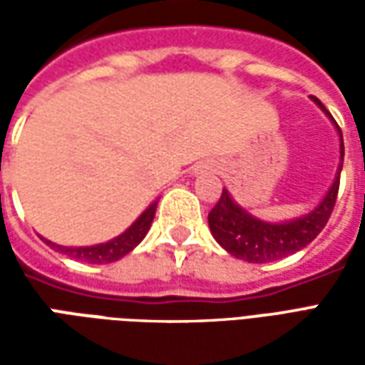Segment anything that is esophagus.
<instances>
[{"instance_id": "obj_1", "label": "esophagus", "mask_w": 365, "mask_h": 365, "mask_svg": "<svg viewBox=\"0 0 365 365\" xmlns=\"http://www.w3.org/2000/svg\"><path fill=\"white\" fill-rule=\"evenodd\" d=\"M203 170H213V166H199L197 168V174H199V172H203Z\"/></svg>"}]
</instances>
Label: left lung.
<instances>
[{"mask_svg": "<svg viewBox=\"0 0 365 365\" xmlns=\"http://www.w3.org/2000/svg\"><path fill=\"white\" fill-rule=\"evenodd\" d=\"M311 99L327 113V117L332 120V125L336 127L340 135V164H338L334 182L313 211L283 222L262 221L238 205L229 190H222L219 203L209 213V229L215 240L238 260L250 262V264L282 260L289 254L303 250L309 242H313L317 235L329 222L330 213L336 203L338 185H340L344 143H342V130L336 125V120L332 119V115L324 109V105L317 97L311 96Z\"/></svg>", "mask_w": 365, "mask_h": 365, "instance_id": "8db88e82", "label": "left lung"}]
</instances>
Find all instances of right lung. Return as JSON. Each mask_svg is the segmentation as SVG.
<instances>
[{
  "instance_id": "obj_1",
  "label": "right lung",
  "mask_w": 365,
  "mask_h": 365,
  "mask_svg": "<svg viewBox=\"0 0 365 365\" xmlns=\"http://www.w3.org/2000/svg\"><path fill=\"white\" fill-rule=\"evenodd\" d=\"M156 205L158 201H154L152 205L144 209L140 217L136 219L125 232H120L119 237L107 240L103 245L93 246H62L54 245L48 238H43L46 245L54 248L56 252L66 254L68 258H74L78 262H88V264H111V262L120 260L123 256H127L130 250H135L136 246L143 242L146 232L150 230V225L156 215Z\"/></svg>"
}]
</instances>
